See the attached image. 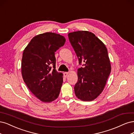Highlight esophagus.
<instances>
[{
    "label": "esophagus",
    "mask_w": 134,
    "mask_h": 134,
    "mask_svg": "<svg viewBox=\"0 0 134 134\" xmlns=\"http://www.w3.org/2000/svg\"><path fill=\"white\" fill-rule=\"evenodd\" d=\"M68 74H69L68 72H64V73H63V76H64V77H66L68 76Z\"/></svg>",
    "instance_id": "34e87169"
}]
</instances>
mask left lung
Here are the masks:
<instances>
[{"label": "left lung", "mask_w": 134, "mask_h": 134, "mask_svg": "<svg viewBox=\"0 0 134 134\" xmlns=\"http://www.w3.org/2000/svg\"><path fill=\"white\" fill-rule=\"evenodd\" d=\"M68 37L79 64L83 66L77 70L75 94L82 101H92L102 92L111 72L107 49L91 32L77 31L70 33Z\"/></svg>", "instance_id": "left-lung-1"}]
</instances>
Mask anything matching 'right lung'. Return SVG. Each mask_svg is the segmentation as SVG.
Listing matches in <instances>:
<instances>
[{
	"label": "right lung",
	"instance_id": "right-lung-1",
	"mask_svg": "<svg viewBox=\"0 0 134 134\" xmlns=\"http://www.w3.org/2000/svg\"><path fill=\"white\" fill-rule=\"evenodd\" d=\"M62 36L48 32L33 37L23 51L21 74L29 90L43 102L57 98L63 74L55 70V52L65 43Z\"/></svg>",
	"mask_w": 134,
	"mask_h": 134
}]
</instances>
